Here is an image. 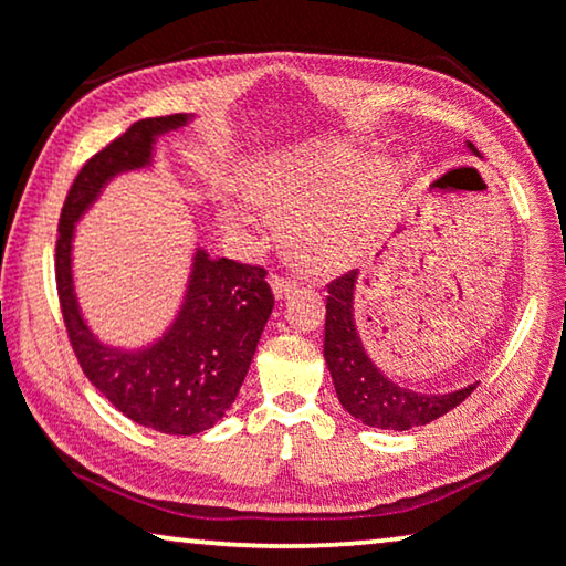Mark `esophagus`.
I'll use <instances>...</instances> for the list:
<instances>
[{
	"instance_id": "obj_1",
	"label": "esophagus",
	"mask_w": 566,
	"mask_h": 566,
	"mask_svg": "<svg viewBox=\"0 0 566 566\" xmlns=\"http://www.w3.org/2000/svg\"><path fill=\"white\" fill-rule=\"evenodd\" d=\"M294 286H297V282L294 280H286V276H272V290H274V297L276 300H284V297H290V292L294 290Z\"/></svg>"
}]
</instances>
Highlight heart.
Listing matches in <instances>:
<instances>
[{
  "label": "heart",
  "mask_w": 566,
  "mask_h": 566,
  "mask_svg": "<svg viewBox=\"0 0 566 566\" xmlns=\"http://www.w3.org/2000/svg\"><path fill=\"white\" fill-rule=\"evenodd\" d=\"M365 186L367 174L349 158L302 160L269 178L284 239L302 262L335 266L373 234L382 193Z\"/></svg>",
  "instance_id": "obj_1"
}]
</instances>
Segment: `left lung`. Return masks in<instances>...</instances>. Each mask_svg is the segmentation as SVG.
<instances>
[{
  "instance_id": "left-lung-1",
  "label": "left lung",
  "mask_w": 566,
  "mask_h": 566,
  "mask_svg": "<svg viewBox=\"0 0 566 566\" xmlns=\"http://www.w3.org/2000/svg\"><path fill=\"white\" fill-rule=\"evenodd\" d=\"M473 154L479 150L471 146ZM357 286V269L339 276L327 286L325 315V363L335 382L337 398L349 416L360 423L382 430H410L446 416L448 410L471 396L476 382L469 388L443 392H416L392 382L370 357L357 335L353 315V294Z\"/></svg>"
}]
</instances>
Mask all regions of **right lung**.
Instances as JSON below:
<instances>
[{
    "mask_svg": "<svg viewBox=\"0 0 566 566\" xmlns=\"http://www.w3.org/2000/svg\"><path fill=\"white\" fill-rule=\"evenodd\" d=\"M176 113L133 123L87 160L60 213L55 276L70 345L87 380L133 423L168 436H196L219 423L237 400L251 357L274 307L266 269L209 259L196 249L178 317L164 337L140 349L103 345L80 312L73 284L75 223L111 178L154 164L158 136L184 128Z\"/></svg>",
    "mask_w": 566,
    "mask_h": 566,
    "instance_id": "add662e5",
    "label": "right lung"
}]
</instances>
